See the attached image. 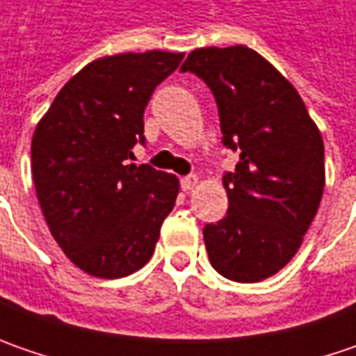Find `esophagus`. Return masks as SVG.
Instances as JSON below:
<instances>
[{
	"label": "esophagus",
	"mask_w": 356,
	"mask_h": 356,
	"mask_svg": "<svg viewBox=\"0 0 356 356\" xmlns=\"http://www.w3.org/2000/svg\"><path fill=\"white\" fill-rule=\"evenodd\" d=\"M180 186H182V190H184V192L194 190V188L198 186V176H184V178L180 180Z\"/></svg>",
	"instance_id": "34e87169"
}]
</instances>
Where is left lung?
Returning <instances> with one entry per match:
<instances>
[{"label":"left lung","mask_w":356,"mask_h":356,"mask_svg":"<svg viewBox=\"0 0 356 356\" xmlns=\"http://www.w3.org/2000/svg\"><path fill=\"white\" fill-rule=\"evenodd\" d=\"M180 71L212 89L222 143L239 150L224 176L226 218L204 227L210 264L232 281L267 280L291 261L319 210L321 132L293 85L245 45L194 49Z\"/></svg>","instance_id":"1"}]
</instances>
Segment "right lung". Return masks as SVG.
I'll return each instance as SVG.
<instances>
[{
  "mask_svg": "<svg viewBox=\"0 0 356 356\" xmlns=\"http://www.w3.org/2000/svg\"><path fill=\"white\" fill-rule=\"evenodd\" d=\"M184 53L101 57L59 90L31 140L35 192L51 236L101 280L144 267L180 190L174 174L129 164L144 143V108Z\"/></svg>",
  "mask_w": 356,
  "mask_h": 356,
  "instance_id": "add662e5",
  "label": "right lung"
}]
</instances>
